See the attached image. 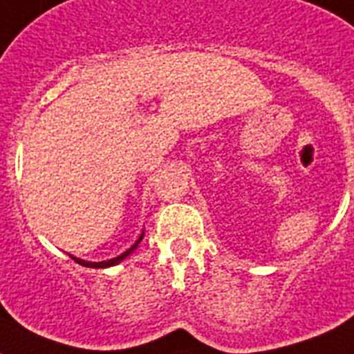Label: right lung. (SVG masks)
Returning <instances> with one entry per match:
<instances>
[{"mask_svg":"<svg viewBox=\"0 0 354 354\" xmlns=\"http://www.w3.org/2000/svg\"><path fill=\"white\" fill-rule=\"evenodd\" d=\"M142 237H144V232H142V234H140V237H138V239H136L135 245H131V248H127L126 252H122V254L118 255V257H113V259L100 261V263H90V261H82V259H79V257H73V255H71V259L75 261V263L82 264V266H88V268H108V266H115V264H118V263H120V261L126 259L127 255L133 254V250H135L136 246L140 245Z\"/></svg>","mask_w":354,"mask_h":354,"instance_id":"add662e5","label":"right lung"}]
</instances>
